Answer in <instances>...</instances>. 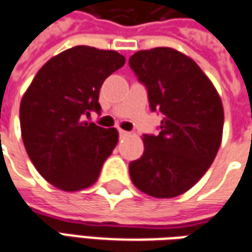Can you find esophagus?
Masks as SVG:
<instances>
[{"label":"esophagus","mask_w":252,"mask_h":252,"mask_svg":"<svg viewBox=\"0 0 252 252\" xmlns=\"http://www.w3.org/2000/svg\"><path fill=\"white\" fill-rule=\"evenodd\" d=\"M118 134H120V136H126V135H128V132H126V131H124V129H118Z\"/></svg>","instance_id":"esophagus-1"}]
</instances>
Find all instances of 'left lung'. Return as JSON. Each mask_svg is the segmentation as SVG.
<instances>
[{
	"label": "left lung",
	"mask_w": 252,
	"mask_h": 252,
	"mask_svg": "<svg viewBox=\"0 0 252 252\" xmlns=\"http://www.w3.org/2000/svg\"><path fill=\"white\" fill-rule=\"evenodd\" d=\"M129 66L163 114L159 134L143 135V155L129 163L138 189L155 198L181 195L211 167L223 132L221 100L194 60L174 48L142 50Z\"/></svg>",
	"instance_id": "8db88e82"
}]
</instances>
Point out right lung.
Masks as SVG:
<instances>
[{
  "label": "right lung",
  "mask_w": 252,
  "mask_h": 252,
  "mask_svg": "<svg viewBox=\"0 0 252 252\" xmlns=\"http://www.w3.org/2000/svg\"><path fill=\"white\" fill-rule=\"evenodd\" d=\"M124 64L117 51L76 46L48 60L32 81L21 101V131L32 163L50 184L79 191L97 180L118 132L86 118L100 113V88Z\"/></svg>",
  "instance_id": "right-lung-1"
}]
</instances>
